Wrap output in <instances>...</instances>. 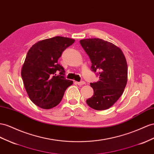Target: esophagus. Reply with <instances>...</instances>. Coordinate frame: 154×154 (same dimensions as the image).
Instances as JSON below:
<instances>
[{"instance_id": "34e87169", "label": "esophagus", "mask_w": 154, "mask_h": 154, "mask_svg": "<svg viewBox=\"0 0 154 154\" xmlns=\"http://www.w3.org/2000/svg\"><path fill=\"white\" fill-rule=\"evenodd\" d=\"M76 84L78 85H84L85 84V82L84 81H81L80 82H76Z\"/></svg>"}]
</instances>
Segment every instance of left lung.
<instances>
[{
	"instance_id": "1",
	"label": "left lung",
	"mask_w": 154,
	"mask_h": 154,
	"mask_svg": "<svg viewBox=\"0 0 154 154\" xmlns=\"http://www.w3.org/2000/svg\"><path fill=\"white\" fill-rule=\"evenodd\" d=\"M80 43L90 58L91 69L99 76L97 82L90 84L94 94L86 102L94 109H109L121 97L127 84L125 56L120 48L101 39H85Z\"/></svg>"
}]
</instances>
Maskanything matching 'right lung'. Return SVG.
Masks as SVG:
<instances>
[{"instance_id": "1", "label": "right lung", "mask_w": 154, "mask_h": 154, "mask_svg": "<svg viewBox=\"0 0 154 154\" xmlns=\"http://www.w3.org/2000/svg\"><path fill=\"white\" fill-rule=\"evenodd\" d=\"M74 41L56 36L38 41L28 51L21 76L29 98L36 106L45 109L56 107L73 84L65 78V70L57 60Z\"/></svg>"}]
</instances>
